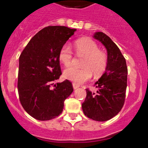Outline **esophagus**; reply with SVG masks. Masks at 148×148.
<instances>
[{
  "label": "esophagus",
  "instance_id": "1",
  "mask_svg": "<svg viewBox=\"0 0 148 148\" xmlns=\"http://www.w3.org/2000/svg\"><path fill=\"white\" fill-rule=\"evenodd\" d=\"M72 85H73V88H74V89H77V88H78L79 86L78 84H75V83H73Z\"/></svg>",
  "mask_w": 148,
  "mask_h": 148
}]
</instances>
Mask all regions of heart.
Wrapping results in <instances>:
<instances>
[{"instance_id": "1", "label": "heart", "mask_w": 148, "mask_h": 148, "mask_svg": "<svg viewBox=\"0 0 148 148\" xmlns=\"http://www.w3.org/2000/svg\"><path fill=\"white\" fill-rule=\"evenodd\" d=\"M77 55L84 56L82 68L76 66L68 67L64 71V77L77 84H81L88 81L92 77V71L95 76L102 74L107 66V56L104 52L99 50L95 41L89 38L77 40L74 44ZM59 59L64 65L69 66L73 59V53L67 44L61 47L59 51Z\"/></svg>"}]
</instances>
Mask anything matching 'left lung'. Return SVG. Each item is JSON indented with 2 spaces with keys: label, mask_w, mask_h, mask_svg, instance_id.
Returning <instances> with one entry per match:
<instances>
[{
  "label": "left lung",
  "mask_w": 148,
  "mask_h": 148,
  "mask_svg": "<svg viewBox=\"0 0 148 148\" xmlns=\"http://www.w3.org/2000/svg\"><path fill=\"white\" fill-rule=\"evenodd\" d=\"M107 51V66L95 86L96 92L86 89V97L82 104L84 114L99 122L107 121L117 115L125 103L127 80V67L125 57L112 40L102 32L93 36Z\"/></svg>",
  "instance_id": "8db88e82"
}]
</instances>
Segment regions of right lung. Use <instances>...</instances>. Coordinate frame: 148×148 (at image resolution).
Here are the masks:
<instances>
[{
	"label": "right lung",
	"mask_w": 148,
	"mask_h": 148,
	"mask_svg": "<svg viewBox=\"0 0 148 148\" xmlns=\"http://www.w3.org/2000/svg\"><path fill=\"white\" fill-rule=\"evenodd\" d=\"M77 29L48 26L38 31L19 57L18 91L26 112L38 120L46 121L62 112L64 102L73 92L69 80L56 83L62 74L59 51Z\"/></svg>",
	"instance_id": "obj_1"
}]
</instances>
